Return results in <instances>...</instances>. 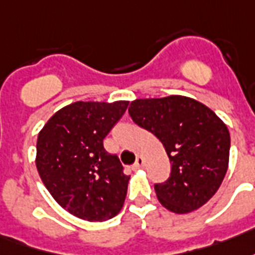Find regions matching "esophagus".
Masks as SVG:
<instances>
[{
    "label": "esophagus",
    "mask_w": 255,
    "mask_h": 255,
    "mask_svg": "<svg viewBox=\"0 0 255 255\" xmlns=\"http://www.w3.org/2000/svg\"><path fill=\"white\" fill-rule=\"evenodd\" d=\"M142 166H144V157L138 156V157H137V160H135L134 166H133V168H135V170H137V168H141Z\"/></svg>",
    "instance_id": "obj_1"
}]
</instances>
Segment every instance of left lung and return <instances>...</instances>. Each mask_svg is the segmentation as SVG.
I'll return each mask as SVG.
<instances>
[{
	"mask_svg": "<svg viewBox=\"0 0 255 255\" xmlns=\"http://www.w3.org/2000/svg\"><path fill=\"white\" fill-rule=\"evenodd\" d=\"M129 115L161 141L170 159V178L155 185L161 205L183 215L209 201L228 168L231 140L226 124L209 107L181 95L135 99Z\"/></svg>",
	"mask_w": 255,
	"mask_h": 255,
	"instance_id": "obj_1",
	"label": "left lung"
}]
</instances>
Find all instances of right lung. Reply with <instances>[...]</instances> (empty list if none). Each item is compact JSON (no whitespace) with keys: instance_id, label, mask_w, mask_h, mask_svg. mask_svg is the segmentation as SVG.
<instances>
[{"instance_id":"obj_1","label":"right lung","mask_w":255,"mask_h":255,"mask_svg":"<svg viewBox=\"0 0 255 255\" xmlns=\"http://www.w3.org/2000/svg\"><path fill=\"white\" fill-rule=\"evenodd\" d=\"M129 102H76L58 110L39 131L36 168L46 189L65 211L88 222L117 216L130 176L103 146Z\"/></svg>"}]
</instances>
